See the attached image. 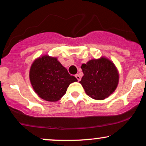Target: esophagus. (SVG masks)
Returning <instances> with one entry per match:
<instances>
[{
    "instance_id": "1",
    "label": "esophagus",
    "mask_w": 146,
    "mask_h": 146,
    "mask_svg": "<svg viewBox=\"0 0 146 146\" xmlns=\"http://www.w3.org/2000/svg\"><path fill=\"white\" fill-rule=\"evenodd\" d=\"M75 78H77V80H78V81H80V80H81V78H80V75H79L78 74L75 75Z\"/></svg>"
}]
</instances>
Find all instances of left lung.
<instances>
[{"instance_id":"8db88e82","label":"left lung","mask_w":146,"mask_h":146,"mask_svg":"<svg viewBox=\"0 0 146 146\" xmlns=\"http://www.w3.org/2000/svg\"><path fill=\"white\" fill-rule=\"evenodd\" d=\"M84 76L80 83L89 96L103 100L115 90L119 82V73L110 60L102 56L82 64Z\"/></svg>"}]
</instances>
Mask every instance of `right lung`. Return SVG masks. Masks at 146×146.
Instances as JSON below:
<instances>
[{
	"mask_svg": "<svg viewBox=\"0 0 146 146\" xmlns=\"http://www.w3.org/2000/svg\"><path fill=\"white\" fill-rule=\"evenodd\" d=\"M29 78L36 94L50 102L59 101L65 94L68 86L78 82L57 58L48 55L35 60L30 68Z\"/></svg>",
	"mask_w": 146,
	"mask_h": 146,
	"instance_id": "1",
	"label": "right lung"
}]
</instances>
